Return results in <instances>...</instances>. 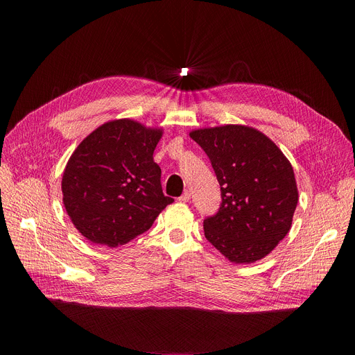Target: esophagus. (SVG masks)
Instances as JSON below:
<instances>
[{"mask_svg":"<svg viewBox=\"0 0 355 355\" xmlns=\"http://www.w3.org/2000/svg\"><path fill=\"white\" fill-rule=\"evenodd\" d=\"M190 193L189 191H184L180 197H178V201H181V202H189L190 201Z\"/></svg>","mask_w":355,"mask_h":355,"instance_id":"1","label":"esophagus"}]
</instances>
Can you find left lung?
Masks as SVG:
<instances>
[{"label":"left lung","mask_w":355,"mask_h":355,"mask_svg":"<svg viewBox=\"0 0 355 355\" xmlns=\"http://www.w3.org/2000/svg\"><path fill=\"white\" fill-rule=\"evenodd\" d=\"M220 184L221 202L204 236L234 263L269 254L289 232L297 204L291 162L259 130L226 125L193 130Z\"/></svg>","instance_id":"1"}]
</instances>
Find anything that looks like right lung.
<instances>
[{
  "mask_svg": "<svg viewBox=\"0 0 355 355\" xmlns=\"http://www.w3.org/2000/svg\"><path fill=\"white\" fill-rule=\"evenodd\" d=\"M159 129L130 119L103 123L71 154L62 181L73 225L96 245L115 248L145 233L174 200L154 162Z\"/></svg>",
  "mask_w": 355,
  "mask_h": 355,
  "instance_id": "1",
  "label": "right lung"
}]
</instances>
